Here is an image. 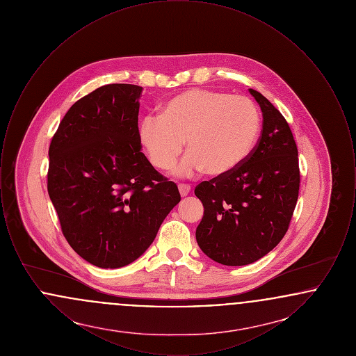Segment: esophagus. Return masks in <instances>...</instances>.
I'll return each instance as SVG.
<instances>
[{
    "mask_svg": "<svg viewBox=\"0 0 356 356\" xmlns=\"http://www.w3.org/2000/svg\"><path fill=\"white\" fill-rule=\"evenodd\" d=\"M179 191H180L181 196H186L191 192V186H188V184H179Z\"/></svg>",
    "mask_w": 356,
    "mask_h": 356,
    "instance_id": "esophagus-1",
    "label": "esophagus"
}]
</instances>
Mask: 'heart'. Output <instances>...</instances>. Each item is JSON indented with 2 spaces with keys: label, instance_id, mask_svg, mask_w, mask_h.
<instances>
[{
  "label": "heart",
  "instance_id": "obj_1",
  "mask_svg": "<svg viewBox=\"0 0 356 356\" xmlns=\"http://www.w3.org/2000/svg\"><path fill=\"white\" fill-rule=\"evenodd\" d=\"M260 112L250 97L211 89H189L173 96L160 116L138 125V141L157 170L173 167L184 148L177 173L205 170L220 176L237 168L251 153L260 131Z\"/></svg>",
  "mask_w": 356,
  "mask_h": 356
}]
</instances>
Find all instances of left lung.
I'll return each mask as SVG.
<instances>
[{"instance_id":"8db88e82","label":"left lung","mask_w":356,"mask_h":356,"mask_svg":"<svg viewBox=\"0 0 356 356\" xmlns=\"http://www.w3.org/2000/svg\"><path fill=\"white\" fill-rule=\"evenodd\" d=\"M263 112L254 149L232 172L195 188L203 219L196 240L224 266L251 264L272 251L288 231L300 186L298 147L283 115L250 89Z\"/></svg>"}]
</instances>
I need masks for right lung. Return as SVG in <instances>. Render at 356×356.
<instances>
[{"instance_id":"1","label":"right lung","mask_w":356,"mask_h":356,"mask_svg":"<svg viewBox=\"0 0 356 356\" xmlns=\"http://www.w3.org/2000/svg\"><path fill=\"white\" fill-rule=\"evenodd\" d=\"M143 88L108 84L74 102L49 147L48 193L74 252L100 268L135 261L180 193L138 141Z\"/></svg>"}]
</instances>
